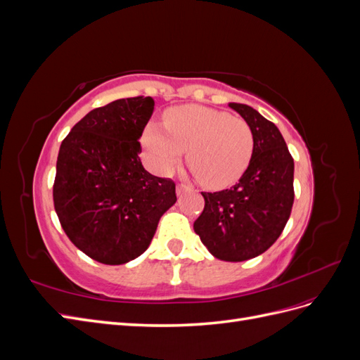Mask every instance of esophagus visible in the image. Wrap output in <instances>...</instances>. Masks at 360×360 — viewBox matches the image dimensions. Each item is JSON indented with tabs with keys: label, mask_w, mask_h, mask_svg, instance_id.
I'll list each match as a JSON object with an SVG mask.
<instances>
[{
	"label": "esophagus",
	"mask_w": 360,
	"mask_h": 360,
	"mask_svg": "<svg viewBox=\"0 0 360 360\" xmlns=\"http://www.w3.org/2000/svg\"><path fill=\"white\" fill-rule=\"evenodd\" d=\"M189 189V186H186V184H177V195H179V197H180V195L181 193H184V192H186Z\"/></svg>",
	"instance_id": "obj_1"
}]
</instances>
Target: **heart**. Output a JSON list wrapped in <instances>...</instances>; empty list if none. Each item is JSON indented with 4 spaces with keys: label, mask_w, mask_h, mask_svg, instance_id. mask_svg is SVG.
I'll return each mask as SVG.
<instances>
[{
    "label": "heart",
    "mask_w": 360,
    "mask_h": 360,
    "mask_svg": "<svg viewBox=\"0 0 360 360\" xmlns=\"http://www.w3.org/2000/svg\"><path fill=\"white\" fill-rule=\"evenodd\" d=\"M151 168L168 174L184 150L195 176L205 186H230L242 177L254 151V134L240 117L200 105L174 108L165 126L150 124L144 135Z\"/></svg>",
    "instance_id": "b5f03b06"
}]
</instances>
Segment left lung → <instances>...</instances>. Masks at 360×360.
Listing matches in <instances>:
<instances>
[{
    "label": "left lung",
    "mask_w": 360,
    "mask_h": 360,
    "mask_svg": "<svg viewBox=\"0 0 360 360\" xmlns=\"http://www.w3.org/2000/svg\"><path fill=\"white\" fill-rule=\"evenodd\" d=\"M228 106L252 129V158L231 189L201 192L205 204L193 230L213 257L237 263L266 252L284 231L294 201V160L274 123L248 105Z\"/></svg>",
    "instance_id": "left-lung-1"
}]
</instances>
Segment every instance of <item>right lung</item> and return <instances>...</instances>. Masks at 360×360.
<instances>
[{
  "label": "right lung",
  "mask_w": 360,
  "mask_h": 360,
  "mask_svg": "<svg viewBox=\"0 0 360 360\" xmlns=\"http://www.w3.org/2000/svg\"><path fill=\"white\" fill-rule=\"evenodd\" d=\"M151 97L118 99L86 114L63 139L53 207L70 242L102 264L146 252L176 183L141 163L139 138L153 114Z\"/></svg>",
  "instance_id": "1"
}]
</instances>
